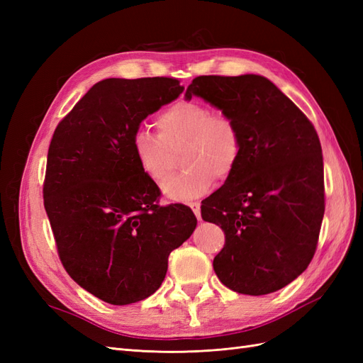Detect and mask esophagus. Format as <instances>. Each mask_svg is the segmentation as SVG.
Returning a JSON list of instances; mask_svg holds the SVG:
<instances>
[{"label":"esophagus","instance_id":"obj_1","mask_svg":"<svg viewBox=\"0 0 363 363\" xmlns=\"http://www.w3.org/2000/svg\"><path fill=\"white\" fill-rule=\"evenodd\" d=\"M189 207L192 208V212L195 213L196 219L201 221V204L199 201H192V203H189Z\"/></svg>","mask_w":363,"mask_h":363}]
</instances>
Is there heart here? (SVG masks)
<instances>
[{"mask_svg":"<svg viewBox=\"0 0 363 363\" xmlns=\"http://www.w3.org/2000/svg\"><path fill=\"white\" fill-rule=\"evenodd\" d=\"M159 135L140 128L133 136L135 157L147 177L160 183L174 156L183 150L186 168L162 183L168 200H192L213 188L216 177L227 180L242 156V136L235 119L213 113L199 101H177L157 118Z\"/></svg>","mask_w":363,"mask_h":363,"instance_id":"obj_1","label":"heart"}]
</instances>
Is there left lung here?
<instances>
[{"label": "left lung", "mask_w": 363, "mask_h": 363, "mask_svg": "<svg viewBox=\"0 0 363 363\" xmlns=\"http://www.w3.org/2000/svg\"><path fill=\"white\" fill-rule=\"evenodd\" d=\"M200 96L232 116L242 136L238 168L201 206L221 225L218 279L245 295L276 292L309 267L324 216L321 144L306 115L256 74L200 75L184 98Z\"/></svg>", "instance_id": "obj_1"}]
</instances>
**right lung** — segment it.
Instances as JSON below:
<instances>
[{
  "instance_id": "1",
  "label": "right lung",
  "mask_w": 363,
  "mask_h": 363,
  "mask_svg": "<svg viewBox=\"0 0 363 363\" xmlns=\"http://www.w3.org/2000/svg\"><path fill=\"white\" fill-rule=\"evenodd\" d=\"M183 89L168 77L106 79L52 135L43 204L59 257L77 284L108 304L155 294L169 252L196 227L188 206L156 203L157 184L142 172L133 150L142 121Z\"/></svg>"
}]
</instances>
